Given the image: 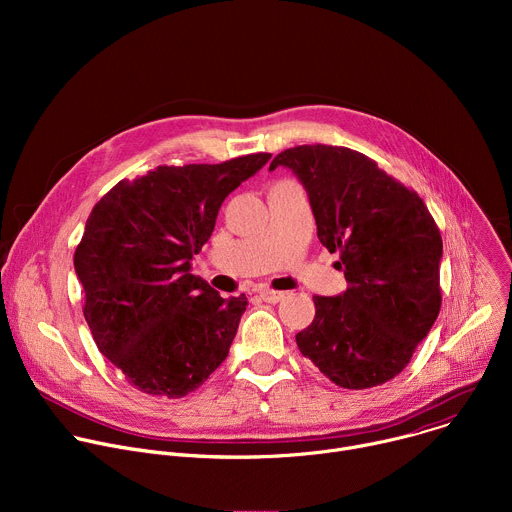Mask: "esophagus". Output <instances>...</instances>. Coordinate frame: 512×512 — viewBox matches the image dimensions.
<instances>
[{
  "mask_svg": "<svg viewBox=\"0 0 512 512\" xmlns=\"http://www.w3.org/2000/svg\"><path fill=\"white\" fill-rule=\"evenodd\" d=\"M259 298L267 304H277L285 298L283 291H273V289H259Z\"/></svg>",
  "mask_w": 512,
  "mask_h": 512,
  "instance_id": "esophagus-1",
  "label": "esophagus"
}]
</instances>
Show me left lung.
I'll return each mask as SVG.
<instances>
[{
	"mask_svg": "<svg viewBox=\"0 0 512 512\" xmlns=\"http://www.w3.org/2000/svg\"><path fill=\"white\" fill-rule=\"evenodd\" d=\"M308 192L318 239L340 253L348 287L314 296L316 316L296 334L300 352L344 389L397 377L442 308V235L417 192L348 148L298 145L273 158Z\"/></svg>",
	"mask_w": 512,
	"mask_h": 512,
	"instance_id": "1",
	"label": "left lung"
}]
</instances>
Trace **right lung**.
Returning a JSON list of instances; mask_svg holds the SVG:
<instances>
[{
	"mask_svg": "<svg viewBox=\"0 0 512 512\" xmlns=\"http://www.w3.org/2000/svg\"><path fill=\"white\" fill-rule=\"evenodd\" d=\"M271 154L223 164L158 166L115 184L75 251L97 348L137 391L180 399L229 356L247 298H221L190 273L218 208Z\"/></svg>",
	"mask_w": 512,
	"mask_h": 512,
	"instance_id": "add662e5",
	"label": "right lung"
}]
</instances>
